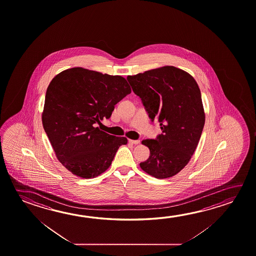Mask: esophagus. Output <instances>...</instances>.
I'll list each match as a JSON object with an SVG mask.
<instances>
[{
  "label": "esophagus",
  "instance_id": "1",
  "mask_svg": "<svg viewBox=\"0 0 256 256\" xmlns=\"http://www.w3.org/2000/svg\"><path fill=\"white\" fill-rule=\"evenodd\" d=\"M130 144H140V140H130Z\"/></svg>",
  "mask_w": 256,
  "mask_h": 256
}]
</instances>
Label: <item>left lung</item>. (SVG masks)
Segmentation results:
<instances>
[{
	"label": "left lung",
	"instance_id": "8db88e82",
	"mask_svg": "<svg viewBox=\"0 0 256 256\" xmlns=\"http://www.w3.org/2000/svg\"><path fill=\"white\" fill-rule=\"evenodd\" d=\"M126 80L141 98L152 122L158 118L162 130L157 138L142 140L150 149V156L140 167L160 180L175 176L188 164L206 122L196 81L173 66L128 76Z\"/></svg>",
	"mask_w": 256,
	"mask_h": 256
}]
</instances>
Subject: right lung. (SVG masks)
I'll use <instances>...</instances> for the list:
<instances>
[{
    "label": "right lung",
    "mask_w": 256,
    "mask_h": 256,
    "mask_svg": "<svg viewBox=\"0 0 256 256\" xmlns=\"http://www.w3.org/2000/svg\"><path fill=\"white\" fill-rule=\"evenodd\" d=\"M131 92L122 76L72 68L55 76L48 86L42 126L55 155L68 172L82 178L101 175L118 147L128 144L102 131L97 124L110 118L114 105Z\"/></svg>",
    "instance_id": "add662e5"
}]
</instances>
